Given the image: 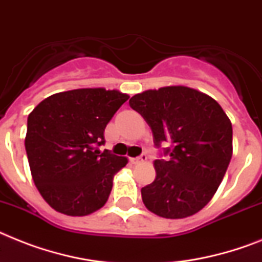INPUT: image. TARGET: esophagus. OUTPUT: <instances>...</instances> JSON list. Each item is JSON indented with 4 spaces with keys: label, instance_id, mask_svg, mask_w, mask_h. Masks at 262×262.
Instances as JSON below:
<instances>
[{
    "label": "esophagus",
    "instance_id": "obj_1",
    "mask_svg": "<svg viewBox=\"0 0 262 262\" xmlns=\"http://www.w3.org/2000/svg\"><path fill=\"white\" fill-rule=\"evenodd\" d=\"M148 160V156H146L145 153L144 155H141V156L138 157H133V159H130V163L132 164H138V163H144V161Z\"/></svg>",
    "mask_w": 262,
    "mask_h": 262
}]
</instances>
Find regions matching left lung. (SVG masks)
Instances as JSON below:
<instances>
[{"label": "left lung", "instance_id": "1", "mask_svg": "<svg viewBox=\"0 0 262 262\" xmlns=\"http://www.w3.org/2000/svg\"><path fill=\"white\" fill-rule=\"evenodd\" d=\"M144 117L155 145L167 160H155L156 179L142 187L145 207L163 218H187L211 201L233 155V127L220 103L186 86L146 90L129 99Z\"/></svg>", "mask_w": 262, "mask_h": 262}]
</instances>
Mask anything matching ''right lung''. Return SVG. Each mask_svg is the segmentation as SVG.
Instances as JSON below:
<instances>
[{"instance_id":"right-lung-1","label":"right lung","mask_w":262,"mask_h":262,"mask_svg":"<svg viewBox=\"0 0 262 262\" xmlns=\"http://www.w3.org/2000/svg\"><path fill=\"white\" fill-rule=\"evenodd\" d=\"M129 99L118 90L76 89L51 95L28 116L25 149L44 201L71 216L105 206L113 178L127 164L124 156L98 149L106 125Z\"/></svg>"}]
</instances>
